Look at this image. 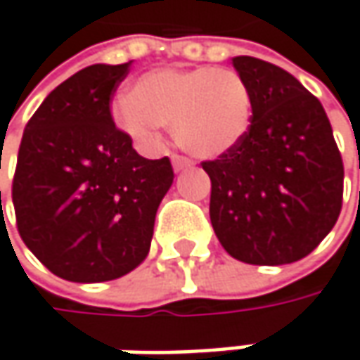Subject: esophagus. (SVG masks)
Returning <instances> with one entry per match:
<instances>
[{
    "instance_id": "obj_1",
    "label": "esophagus",
    "mask_w": 360,
    "mask_h": 360,
    "mask_svg": "<svg viewBox=\"0 0 360 360\" xmlns=\"http://www.w3.org/2000/svg\"><path fill=\"white\" fill-rule=\"evenodd\" d=\"M173 169L175 171H183V169H189L193 167V160H189L187 157H179V155H173Z\"/></svg>"
}]
</instances>
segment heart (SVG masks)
<instances>
[{
    "label": "heart",
    "mask_w": 360,
    "mask_h": 360,
    "mask_svg": "<svg viewBox=\"0 0 360 360\" xmlns=\"http://www.w3.org/2000/svg\"><path fill=\"white\" fill-rule=\"evenodd\" d=\"M250 114L243 77L218 67L144 73L114 110L116 124L128 136L153 144L160 126H173L177 144L200 159L234 150L248 134Z\"/></svg>",
    "instance_id": "heart-1"
}]
</instances>
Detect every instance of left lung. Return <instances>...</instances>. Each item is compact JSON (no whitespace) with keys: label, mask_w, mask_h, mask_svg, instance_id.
<instances>
[{"label":"left lung","mask_w":360,"mask_h":360,"mask_svg":"<svg viewBox=\"0 0 360 360\" xmlns=\"http://www.w3.org/2000/svg\"><path fill=\"white\" fill-rule=\"evenodd\" d=\"M250 91V128L216 160L210 220L224 250L248 264L307 257L334 228L342 207L345 167L318 97L277 65L234 56Z\"/></svg>","instance_id":"8db88e82"}]
</instances>
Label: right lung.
<instances>
[{
	"instance_id": "add662e5",
	"label": "right lung",
	"mask_w": 360,
	"mask_h": 360,
	"mask_svg": "<svg viewBox=\"0 0 360 360\" xmlns=\"http://www.w3.org/2000/svg\"><path fill=\"white\" fill-rule=\"evenodd\" d=\"M128 71L130 63L91 65L63 81L18 150V232L51 273L75 283L112 281L146 259L175 177L171 160L140 157L112 120L110 99Z\"/></svg>"
}]
</instances>
